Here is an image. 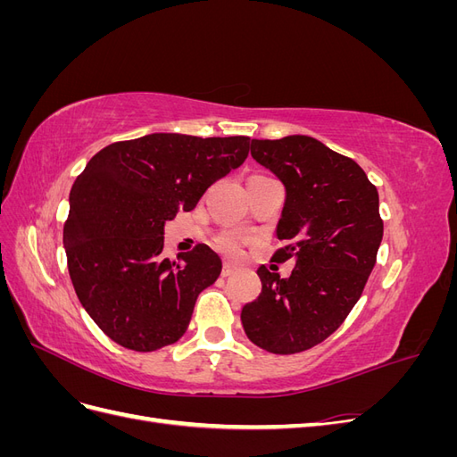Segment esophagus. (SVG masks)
<instances>
[{
  "instance_id": "34e87169",
  "label": "esophagus",
  "mask_w": 457,
  "mask_h": 457,
  "mask_svg": "<svg viewBox=\"0 0 457 457\" xmlns=\"http://www.w3.org/2000/svg\"><path fill=\"white\" fill-rule=\"evenodd\" d=\"M234 270H237V269H234L232 265H228V262H225V265H223V270H220V274H223V276H225V278H227V276L234 274Z\"/></svg>"
}]
</instances>
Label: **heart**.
I'll return each instance as SVG.
<instances>
[{
  "instance_id": "b5f03b06",
  "label": "heart",
  "mask_w": 457,
  "mask_h": 457,
  "mask_svg": "<svg viewBox=\"0 0 457 457\" xmlns=\"http://www.w3.org/2000/svg\"><path fill=\"white\" fill-rule=\"evenodd\" d=\"M215 245L219 252H223L228 257H237L242 252V245H244V238L237 232H225L217 237Z\"/></svg>"
}]
</instances>
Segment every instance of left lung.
Segmentation results:
<instances>
[{
  "instance_id": "8db88e82",
  "label": "left lung",
  "mask_w": 457,
  "mask_h": 457,
  "mask_svg": "<svg viewBox=\"0 0 457 457\" xmlns=\"http://www.w3.org/2000/svg\"><path fill=\"white\" fill-rule=\"evenodd\" d=\"M252 156L286 188L272 261H295L289 278L259 267L262 289L242 309L245 336L274 354L322 343L361 299L383 238L379 196L364 170L307 135L252 141Z\"/></svg>"
}]
</instances>
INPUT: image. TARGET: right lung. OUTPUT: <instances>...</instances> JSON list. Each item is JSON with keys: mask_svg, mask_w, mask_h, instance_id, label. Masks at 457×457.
I'll list each match as a JSON object with an SVG mask.
<instances>
[{"mask_svg": "<svg viewBox=\"0 0 457 457\" xmlns=\"http://www.w3.org/2000/svg\"><path fill=\"white\" fill-rule=\"evenodd\" d=\"M247 152L244 135L152 133L104 146L78 175L62 232L68 272L81 307L121 347L150 353L183 337L223 265L204 244L163 259V225Z\"/></svg>", "mask_w": 457, "mask_h": 457, "instance_id": "add662e5", "label": "right lung"}]
</instances>
